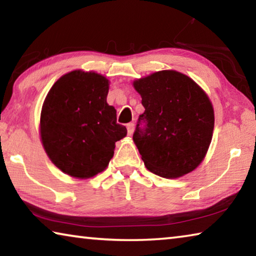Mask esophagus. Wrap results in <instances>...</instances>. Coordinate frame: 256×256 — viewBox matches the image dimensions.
<instances>
[{"label":"esophagus","instance_id":"esophagus-1","mask_svg":"<svg viewBox=\"0 0 256 256\" xmlns=\"http://www.w3.org/2000/svg\"><path fill=\"white\" fill-rule=\"evenodd\" d=\"M126 128H128V136H131V134L133 133V130H134V124H133V123H128V124L126 125Z\"/></svg>","mask_w":256,"mask_h":256}]
</instances>
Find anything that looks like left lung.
Masks as SVG:
<instances>
[{"label":"left lung","instance_id":"1","mask_svg":"<svg viewBox=\"0 0 256 256\" xmlns=\"http://www.w3.org/2000/svg\"><path fill=\"white\" fill-rule=\"evenodd\" d=\"M144 112L133 140L148 170L176 178L201 164L209 149L214 115L206 92L176 71L156 72L134 81Z\"/></svg>","mask_w":256,"mask_h":256}]
</instances>
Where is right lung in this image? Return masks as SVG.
Instances as JSON below:
<instances>
[{"mask_svg":"<svg viewBox=\"0 0 256 256\" xmlns=\"http://www.w3.org/2000/svg\"><path fill=\"white\" fill-rule=\"evenodd\" d=\"M108 80L94 72L72 71L55 82L44 102L40 136L45 151L60 170L78 178L102 172L115 142L126 136L106 102Z\"/></svg>","mask_w":256,"mask_h":256,"instance_id":"obj_1","label":"right lung"}]
</instances>
